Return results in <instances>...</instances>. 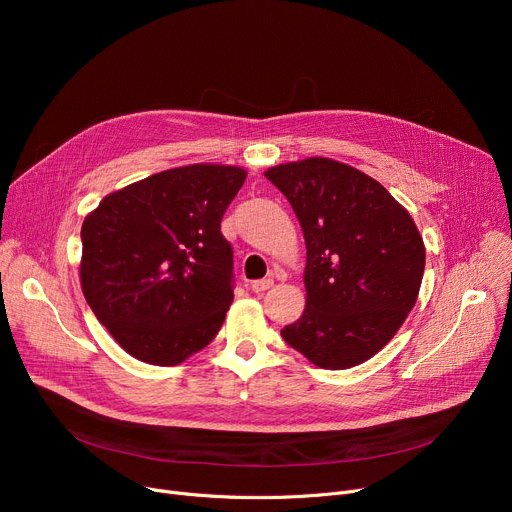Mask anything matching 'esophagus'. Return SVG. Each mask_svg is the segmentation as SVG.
I'll return each instance as SVG.
<instances>
[{"mask_svg":"<svg viewBox=\"0 0 512 512\" xmlns=\"http://www.w3.org/2000/svg\"><path fill=\"white\" fill-rule=\"evenodd\" d=\"M272 286H274V280H272V278H263V280H255V282L251 284L253 292H257V294H263L265 290H270Z\"/></svg>","mask_w":512,"mask_h":512,"instance_id":"34e87169","label":"esophagus"}]
</instances>
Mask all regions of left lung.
<instances>
[{"label":"left lung","instance_id":"1","mask_svg":"<svg viewBox=\"0 0 512 512\" xmlns=\"http://www.w3.org/2000/svg\"><path fill=\"white\" fill-rule=\"evenodd\" d=\"M292 205L307 245L303 315L282 338L321 369L365 363L415 307L423 238L386 188L361 170L309 157L265 172Z\"/></svg>","mask_w":512,"mask_h":512}]
</instances>
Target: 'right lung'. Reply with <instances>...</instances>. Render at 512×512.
Here are the masks:
<instances>
[{
  "instance_id": "obj_1",
  "label": "right lung",
  "mask_w": 512,
  "mask_h": 512,
  "mask_svg": "<svg viewBox=\"0 0 512 512\" xmlns=\"http://www.w3.org/2000/svg\"><path fill=\"white\" fill-rule=\"evenodd\" d=\"M247 172L193 164L107 195L80 230V286L124 351L178 365L220 332L232 305V247L224 211Z\"/></svg>"
}]
</instances>
